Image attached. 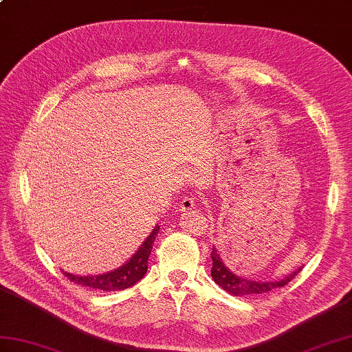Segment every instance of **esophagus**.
<instances>
[{"instance_id":"34e87169","label":"esophagus","mask_w":352,"mask_h":352,"mask_svg":"<svg viewBox=\"0 0 352 352\" xmlns=\"http://www.w3.org/2000/svg\"><path fill=\"white\" fill-rule=\"evenodd\" d=\"M195 208V199L194 197H185L181 203V210H191Z\"/></svg>"}]
</instances>
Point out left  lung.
<instances>
[{
    "mask_svg": "<svg viewBox=\"0 0 352 352\" xmlns=\"http://www.w3.org/2000/svg\"><path fill=\"white\" fill-rule=\"evenodd\" d=\"M210 256L213 261L212 272H210L213 280H215L222 289H226L227 293L237 296V297L263 294V293H269V291L275 289V288L285 287L288 282L293 280L297 273L302 270V267H300L298 270H296L293 273V275H289V276H287L284 279H279V280H250V279H245L242 276L234 275V273L227 267L226 263H222L221 255L215 250V246H213Z\"/></svg>",
    "mask_w": 352,
    "mask_h": 352,
    "instance_id": "left-lung-1",
    "label": "left lung"
}]
</instances>
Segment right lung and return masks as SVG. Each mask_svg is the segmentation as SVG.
<instances>
[{"label": "right lung", "mask_w": 352, "mask_h": 352, "mask_svg": "<svg viewBox=\"0 0 352 352\" xmlns=\"http://www.w3.org/2000/svg\"><path fill=\"white\" fill-rule=\"evenodd\" d=\"M160 227L155 226L149 237L144 241L137 252L131 256V260L125 263L122 267L110 273L98 276H74L72 273L63 272L64 275L74 284L88 287L92 289L101 291H121L128 287H133L137 280H140L148 272V258L152 251V243L155 241Z\"/></svg>", "instance_id": "add662e5"}]
</instances>
